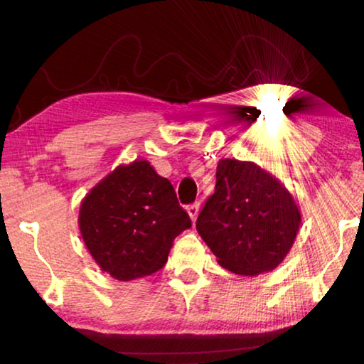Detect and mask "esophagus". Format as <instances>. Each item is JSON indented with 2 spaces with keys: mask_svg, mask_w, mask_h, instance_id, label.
I'll list each match as a JSON object with an SVG mask.
<instances>
[{
  "mask_svg": "<svg viewBox=\"0 0 364 364\" xmlns=\"http://www.w3.org/2000/svg\"><path fill=\"white\" fill-rule=\"evenodd\" d=\"M188 215H189V218L193 220V221H196V218H197V215H199V204H193V205H188Z\"/></svg>",
  "mask_w": 364,
  "mask_h": 364,
  "instance_id": "esophagus-1",
  "label": "esophagus"
}]
</instances>
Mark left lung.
Segmentation results:
<instances>
[{
	"label": "left lung",
	"mask_w": 364,
	"mask_h": 364,
	"mask_svg": "<svg viewBox=\"0 0 364 364\" xmlns=\"http://www.w3.org/2000/svg\"><path fill=\"white\" fill-rule=\"evenodd\" d=\"M300 221L292 194L278 178L254 162L221 159L215 193L196 228L221 267L257 276L284 260Z\"/></svg>",
	"instance_id": "8db88e82"
}]
</instances>
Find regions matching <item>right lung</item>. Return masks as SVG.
I'll list each match as a JSON object with an SVG mask.
<instances>
[{
    "instance_id": "add662e5",
    "label": "right lung",
    "mask_w": 364,
    "mask_h": 364,
    "mask_svg": "<svg viewBox=\"0 0 364 364\" xmlns=\"http://www.w3.org/2000/svg\"><path fill=\"white\" fill-rule=\"evenodd\" d=\"M78 226L97 267L114 279L132 281L164 268L191 220L167 178L136 159L90 189L80 204Z\"/></svg>"
}]
</instances>
